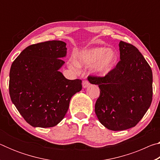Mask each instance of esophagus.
Listing matches in <instances>:
<instances>
[{"mask_svg": "<svg viewBox=\"0 0 160 160\" xmlns=\"http://www.w3.org/2000/svg\"><path fill=\"white\" fill-rule=\"evenodd\" d=\"M89 85H90V83H89L88 81L85 80L82 82V88H87Z\"/></svg>", "mask_w": 160, "mask_h": 160, "instance_id": "34e87169", "label": "esophagus"}]
</instances>
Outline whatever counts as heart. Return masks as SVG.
I'll return each mask as SVG.
<instances>
[{"instance_id":"obj_1","label":"heart","mask_w":160,"mask_h":160,"mask_svg":"<svg viewBox=\"0 0 160 160\" xmlns=\"http://www.w3.org/2000/svg\"><path fill=\"white\" fill-rule=\"evenodd\" d=\"M117 53L113 48L94 47L82 50L78 53L76 61L72 59L69 63L70 68L78 70L79 67H91L98 75H106L114 66L117 61Z\"/></svg>"}]
</instances>
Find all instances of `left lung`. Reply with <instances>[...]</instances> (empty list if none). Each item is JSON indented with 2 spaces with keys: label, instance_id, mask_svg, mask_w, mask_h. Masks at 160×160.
<instances>
[{
  "label": "left lung",
  "instance_id": "obj_1",
  "mask_svg": "<svg viewBox=\"0 0 160 160\" xmlns=\"http://www.w3.org/2000/svg\"><path fill=\"white\" fill-rule=\"evenodd\" d=\"M121 61L106 76L88 77L100 89L94 111L99 122L112 131L136 126L152 99V72L142 53L132 44L121 41Z\"/></svg>",
  "mask_w": 160,
  "mask_h": 160
}]
</instances>
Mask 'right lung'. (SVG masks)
I'll return each mask as SVG.
<instances>
[{"label":"right lung","instance_id":"right-lung-1","mask_svg":"<svg viewBox=\"0 0 160 160\" xmlns=\"http://www.w3.org/2000/svg\"><path fill=\"white\" fill-rule=\"evenodd\" d=\"M66 44L48 41L25 48L10 70L12 102L29 125L49 128L63 120L71 97L82 90V80H68L59 70Z\"/></svg>","mask_w":160,"mask_h":160}]
</instances>
